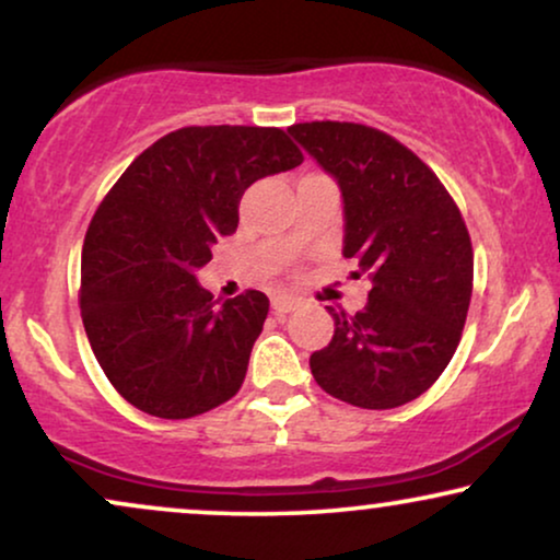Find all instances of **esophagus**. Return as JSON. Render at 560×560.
I'll return each instance as SVG.
<instances>
[{"label": "esophagus", "mask_w": 560, "mask_h": 560, "mask_svg": "<svg viewBox=\"0 0 560 560\" xmlns=\"http://www.w3.org/2000/svg\"><path fill=\"white\" fill-rule=\"evenodd\" d=\"M295 308H298V298H293V295L272 298V311L275 313H290V311H295Z\"/></svg>", "instance_id": "34e87169"}]
</instances>
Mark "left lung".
Wrapping results in <instances>:
<instances>
[{
    "label": "left lung",
    "mask_w": 560,
    "mask_h": 560,
    "mask_svg": "<svg viewBox=\"0 0 560 560\" xmlns=\"http://www.w3.org/2000/svg\"><path fill=\"white\" fill-rule=\"evenodd\" d=\"M336 180L343 201V257L372 282L354 316L336 313L334 339L311 354L328 395L389 410L423 395L462 339L474 252L454 198L423 160L380 129L351 121L288 127Z\"/></svg>",
    "instance_id": "8db88e82"
}]
</instances>
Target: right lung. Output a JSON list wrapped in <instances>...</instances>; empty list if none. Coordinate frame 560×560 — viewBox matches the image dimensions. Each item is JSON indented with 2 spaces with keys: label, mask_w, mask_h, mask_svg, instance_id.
I'll list each match as a JSON object with an SVG mask.
<instances>
[{
  "label": "right lung",
  "mask_w": 560,
  "mask_h": 560,
  "mask_svg": "<svg viewBox=\"0 0 560 560\" xmlns=\"http://www.w3.org/2000/svg\"><path fill=\"white\" fill-rule=\"evenodd\" d=\"M301 163L278 127H183L98 206L83 240L81 318L98 366L137 410L194 418L240 393L270 301L259 290L217 301L196 272L236 232L244 190Z\"/></svg>",
  "instance_id": "add662e5"
}]
</instances>
